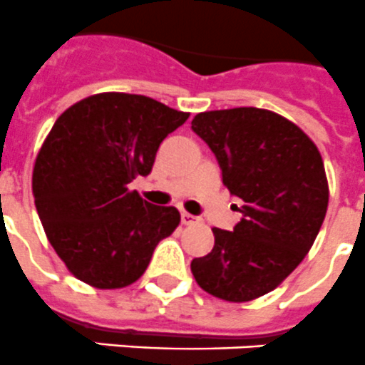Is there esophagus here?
<instances>
[{
	"label": "esophagus",
	"mask_w": 365,
	"mask_h": 365,
	"mask_svg": "<svg viewBox=\"0 0 365 365\" xmlns=\"http://www.w3.org/2000/svg\"><path fill=\"white\" fill-rule=\"evenodd\" d=\"M180 220H182V224L185 225H194L200 222V218H197V216H192V215H188V212H182V215H180Z\"/></svg>",
	"instance_id": "1"
}]
</instances>
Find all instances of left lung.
<instances>
[{
    "instance_id": "1",
    "label": "left lung",
    "mask_w": 365,
    "mask_h": 365,
    "mask_svg": "<svg viewBox=\"0 0 365 365\" xmlns=\"http://www.w3.org/2000/svg\"><path fill=\"white\" fill-rule=\"evenodd\" d=\"M192 130L244 205L233 231L215 227L212 252L190 269L212 297L250 302L278 287L315 242L328 207L323 158L294 123L261 108L203 111Z\"/></svg>"
}]
</instances>
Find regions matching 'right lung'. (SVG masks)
Segmentation results:
<instances>
[{
  "label": "right lung",
  "mask_w": 365,
  "mask_h": 365,
  "mask_svg": "<svg viewBox=\"0 0 365 365\" xmlns=\"http://www.w3.org/2000/svg\"><path fill=\"white\" fill-rule=\"evenodd\" d=\"M190 113L143 95L98 93L65 110L38 150L33 195L44 233L78 279L96 289L134 284L156 244L180 222L130 190L165 135Z\"/></svg>",
  "instance_id": "add662e5"
}]
</instances>
